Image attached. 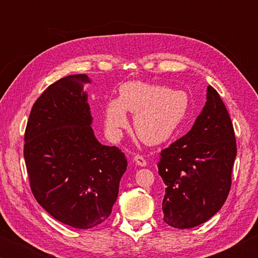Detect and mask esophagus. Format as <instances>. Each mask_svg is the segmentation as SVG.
Instances as JSON below:
<instances>
[{
	"instance_id": "1",
	"label": "esophagus",
	"mask_w": 258,
	"mask_h": 258,
	"mask_svg": "<svg viewBox=\"0 0 258 258\" xmlns=\"http://www.w3.org/2000/svg\"><path fill=\"white\" fill-rule=\"evenodd\" d=\"M133 159L135 163H137L139 166H142V167H145V166L147 165V160L145 159V157L141 155H135Z\"/></svg>"
}]
</instances>
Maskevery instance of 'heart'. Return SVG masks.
I'll list each match as a JSON object with an SVG mask.
<instances>
[{"mask_svg": "<svg viewBox=\"0 0 258 258\" xmlns=\"http://www.w3.org/2000/svg\"><path fill=\"white\" fill-rule=\"evenodd\" d=\"M190 97L185 91L128 82L120 86L119 98L107 103L104 121L110 134H118L128 124L126 110L135 113L134 127L143 142L160 145L182 128L190 112Z\"/></svg>", "mask_w": 258, "mask_h": 258, "instance_id": "heart-1", "label": "heart"}]
</instances>
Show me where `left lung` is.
<instances>
[{
	"label": "left lung",
	"mask_w": 258,
	"mask_h": 258,
	"mask_svg": "<svg viewBox=\"0 0 258 258\" xmlns=\"http://www.w3.org/2000/svg\"><path fill=\"white\" fill-rule=\"evenodd\" d=\"M235 156L232 121L209 85L206 104L192 128L160 152L157 166L165 183L166 223L190 229L215 215L228 198Z\"/></svg>",
	"instance_id": "left-lung-1"
}]
</instances>
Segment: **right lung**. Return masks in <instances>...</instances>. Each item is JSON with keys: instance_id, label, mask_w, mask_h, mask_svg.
<instances>
[{"instance_id": "obj_1", "label": "right lung", "mask_w": 258, "mask_h": 258, "mask_svg": "<svg viewBox=\"0 0 258 258\" xmlns=\"http://www.w3.org/2000/svg\"><path fill=\"white\" fill-rule=\"evenodd\" d=\"M85 74L54 82L35 101L24 157L35 199L69 226L91 229L111 214L127 167L124 152L103 146L91 127Z\"/></svg>"}]
</instances>
